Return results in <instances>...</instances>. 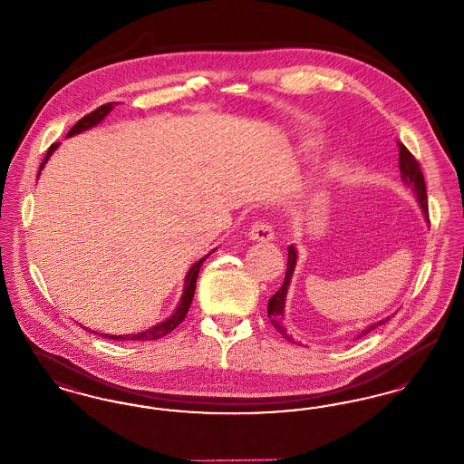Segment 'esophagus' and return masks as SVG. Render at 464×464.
<instances>
[{"label":"esophagus","mask_w":464,"mask_h":464,"mask_svg":"<svg viewBox=\"0 0 464 464\" xmlns=\"http://www.w3.org/2000/svg\"><path fill=\"white\" fill-rule=\"evenodd\" d=\"M248 238L254 242L267 243L275 238V233L267 222L256 221L248 229Z\"/></svg>","instance_id":"esophagus-1"}]
</instances>
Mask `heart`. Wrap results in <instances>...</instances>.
<instances>
[{
    "label": "heart",
    "instance_id": "obj_1",
    "mask_svg": "<svg viewBox=\"0 0 464 464\" xmlns=\"http://www.w3.org/2000/svg\"><path fill=\"white\" fill-rule=\"evenodd\" d=\"M316 142L313 140V142H309V146H314ZM339 174H343V165L341 163H337L334 169H332V176H339Z\"/></svg>",
    "mask_w": 464,
    "mask_h": 464
}]
</instances>
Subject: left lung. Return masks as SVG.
<instances>
[{
    "label": "left lung",
    "mask_w": 464,
    "mask_h": 464,
    "mask_svg": "<svg viewBox=\"0 0 464 464\" xmlns=\"http://www.w3.org/2000/svg\"><path fill=\"white\" fill-rule=\"evenodd\" d=\"M397 144L398 150H400V153H398L400 177H401L403 184H405L407 188H411V191L416 195L418 203H420V208H422V214H424L426 221L430 222V219H428V197H426V184H424V177H422V172H420V163H418V160L412 156V153H411V151H409L401 142H397ZM295 263H297V250H295V246H294V245H290V246H288L287 271H285L284 285L278 288V292H276V294L269 299V303H267V316H269V322L273 324V327H275L276 331L280 332L287 341H292V337L288 335L287 329L284 327L282 320H284V313H285V299H287L288 285H290V278H292L294 269H295ZM388 320H390V316H388V318H384V320L375 322V324L369 325V327H365L363 331L360 332V334L356 335V339H360V337L367 335L369 332H372L374 329H377L379 325L386 324Z\"/></svg>",
    "instance_id": "obj_1"
}]
</instances>
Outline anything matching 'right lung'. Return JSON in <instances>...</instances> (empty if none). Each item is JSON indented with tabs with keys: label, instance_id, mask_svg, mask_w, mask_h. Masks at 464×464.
Returning a JSON list of instances; mask_svg holds the SVG:
<instances>
[{
	"label": "right lung",
	"instance_id": "add662e5",
	"mask_svg": "<svg viewBox=\"0 0 464 464\" xmlns=\"http://www.w3.org/2000/svg\"><path fill=\"white\" fill-rule=\"evenodd\" d=\"M114 108V102H108V104H104V106H101V108H97L95 111H92L89 112L87 116H83L69 132H67V137H71V135H76V133L83 132V130H89L92 127H95L97 123H101L108 114H110L111 110ZM57 146H59V142H55V144H52L50 148H48V151H46V156L44 158V161H42V165H40V172H42V169L44 167V163L48 161V158L52 156V153L57 150ZM40 176V174H38ZM216 250V248H214ZM212 250V252H214ZM210 252V254H212ZM210 254H207L205 257H201L199 261H197L195 265L191 266V269L188 271V275H186V280H184V292H182V297H180V301H179V306H177L176 311L172 313V316H169L165 322H161V324H158L155 327H151V329H148V331L139 332V334H125V335H111V334H101L102 337H106V339H112V341H155V339H160V337H163V335H167V334H170V332L176 329L177 325L186 318V314H188V309L191 306V301H193V295H195V288H197V278H198L199 267L203 265V261L210 256ZM95 334V332H93Z\"/></svg>",
	"mask_w": 464,
	"mask_h": 464
}]
</instances>
